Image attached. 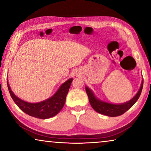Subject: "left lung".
Returning a JSON list of instances; mask_svg holds the SVG:
<instances>
[{
	"instance_id": "8db88e82",
	"label": "left lung",
	"mask_w": 151,
	"mask_h": 151,
	"mask_svg": "<svg viewBox=\"0 0 151 151\" xmlns=\"http://www.w3.org/2000/svg\"><path fill=\"white\" fill-rule=\"evenodd\" d=\"M144 80H142L141 87H140L139 91L135 95L133 98H132L129 102L124 103L122 104H110L105 102H102L97 99L93 93V92L86 86L85 89L88 97V100H89L91 106L94 109L96 112L100 114H103L109 117H117L121 115L127 111L129 109H131L133 106L134 104L137 102L139 99L140 95H141L142 88H143Z\"/></svg>"
}]
</instances>
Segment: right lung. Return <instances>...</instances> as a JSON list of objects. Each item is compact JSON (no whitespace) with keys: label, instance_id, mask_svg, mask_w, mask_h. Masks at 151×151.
<instances>
[{"label":"right lung","instance_id":"1","mask_svg":"<svg viewBox=\"0 0 151 151\" xmlns=\"http://www.w3.org/2000/svg\"><path fill=\"white\" fill-rule=\"evenodd\" d=\"M73 78L68 80L62 84L51 98L38 103H29L20 100L12 91L8 82L7 86L14 102L23 112L36 118L48 119L57 115L63 108Z\"/></svg>","mask_w":151,"mask_h":151}]
</instances>
